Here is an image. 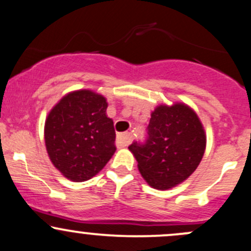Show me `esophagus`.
I'll return each instance as SVG.
<instances>
[{
    "label": "esophagus",
    "instance_id": "esophagus-1",
    "mask_svg": "<svg viewBox=\"0 0 251 251\" xmlns=\"http://www.w3.org/2000/svg\"><path fill=\"white\" fill-rule=\"evenodd\" d=\"M131 142V136L130 133H121L118 136L117 138V144L118 147L124 148V147H127Z\"/></svg>",
    "mask_w": 251,
    "mask_h": 251
}]
</instances>
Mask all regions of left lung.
<instances>
[{
	"label": "left lung",
	"mask_w": 251,
	"mask_h": 251,
	"mask_svg": "<svg viewBox=\"0 0 251 251\" xmlns=\"http://www.w3.org/2000/svg\"><path fill=\"white\" fill-rule=\"evenodd\" d=\"M145 144L128 150L150 187L159 191L182 183L195 172L206 149V133L194 109L183 102L159 104L151 112Z\"/></svg>",
	"instance_id": "8db88e82"
}]
</instances>
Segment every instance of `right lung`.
Masks as SVG:
<instances>
[{
	"label": "right lung",
	"mask_w": 251,
	"mask_h": 251,
	"mask_svg": "<svg viewBox=\"0 0 251 251\" xmlns=\"http://www.w3.org/2000/svg\"><path fill=\"white\" fill-rule=\"evenodd\" d=\"M103 95L79 89L63 96L49 112L44 127L46 151L68 180H89L114 155L115 131Z\"/></svg>",
	"instance_id": "right-lung-1"
}]
</instances>
